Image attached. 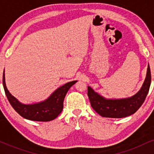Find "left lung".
<instances>
[{"label": "left lung", "instance_id": "obj_1", "mask_svg": "<svg viewBox=\"0 0 154 154\" xmlns=\"http://www.w3.org/2000/svg\"><path fill=\"white\" fill-rule=\"evenodd\" d=\"M151 82V70L148 66L147 75L142 88L135 95L125 99H106L88 87V95L93 109L103 117L123 118L130 116L139 109L146 100Z\"/></svg>", "mask_w": 154, "mask_h": 154}]
</instances>
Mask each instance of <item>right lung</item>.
I'll use <instances>...</instances> for the list:
<instances>
[{
    "instance_id": "1",
    "label": "right lung",
    "mask_w": 154,
    "mask_h": 154,
    "mask_svg": "<svg viewBox=\"0 0 154 154\" xmlns=\"http://www.w3.org/2000/svg\"><path fill=\"white\" fill-rule=\"evenodd\" d=\"M77 81L67 82L58 88L48 99L40 103L26 105L22 104L14 98L7 90L5 82V75H3V85L8 101L14 109L23 118L32 121L48 122L56 119L62 111L63 100L69 89Z\"/></svg>"
}]
</instances>
